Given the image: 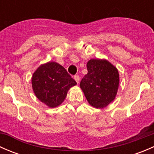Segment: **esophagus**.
Segmentation results:
<instances>
[{
	"label": "esophagus",
	"mask_w": 154,
	"mask_h": 154,
	"mask_svg": "<svg viewBox=\"0 0 154 154\" xmlns=\"http://www.w3.org/2000/svg\"><path fill=\"white\" fill-rule=\"evenodd\" d=\"M74 80H76V82H77V83H79V81H80V76H79V75H77H77H75V76H74Z\"/></svg>",
	"instance_id": "34e87169"
}]
</instances>
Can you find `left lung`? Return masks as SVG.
<instances>
[{
	"mask_svg": "<svg viewBox=\"0 0 154 154\" xmlns=\"http://www.w3.org/2000/svg\"><path fill=\"white\" fill-rule=\"evenodd\" d=\"M88 73L80 81V88L91 106L102 109L116 97L119 84L117 68L105 60H90Z\"/></svg>",
	"mask_w": 154,
	"mask_h": 154,
	"instance_id": "left-lung-1",
	"label": "left lung"
}]
</instances>
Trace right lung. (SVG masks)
Wrapping results in <instances>:
<instances>
[{
    "mask_svg": "<svg viewBox=\"0 0 154 154\" xmlns=\"http://www.w3.org/2000/svg\"><path fill=\"white\" fill-rule=\"evenodd\" d=\"M77 82L60 64L50 62L42 65L34 72L32 86L35 96L49 107L61 104L68 90Z\"/></svg>",
    "mask_w": 154,
    "mask_h": 154,
    "instance_id": "1",
    "label": "right lung"
}]
</instances>
